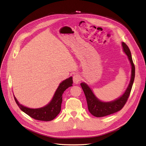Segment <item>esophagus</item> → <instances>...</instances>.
Returning a JSON list of instances; mask_svg holds the SVG:
<instances>
[{
    "mask_svg": "<svg viewBox=\"0 0 146 146\" xmlns=\"http://www.w3.org/2000/svg\"><path fill=\"white\" fill-rule=\"evenodd\" d=\"M80 80H81V78H80V76H79L78 74H76L73 76V81H74V83L77 84L80 82Z\"/></svg>",
    "mask_w": 146,
    "mask_h": 146,
    "instance_id": "34e87169",
    "label": "esophagus"
}]
</instances>
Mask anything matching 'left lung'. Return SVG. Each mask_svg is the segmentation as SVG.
Here are the masks:
<instances>
[{"label":"left lung","mask_w":146,"mask_h":146,"mask_svg":"<svg viewBox=\"0 0 146 146\" xmlns=\"http://www.w3.org/2000/svg\"><path fill=\"white\" fill-rule=\"evenodd\" d=\"M122 46L123 50L128 56V58H129L131 65V76L130 82L124 94L117 99L113 102H102L96 98L86 84L85 83H82L80 84L86 97L88 110H89L90 113L91 114L96 117H103L120 111L123 107V106L125 105L128 99H129L135 79V68L129 47L123 42H122Z\"/></svg>","instance_id":"1"}]
</instances>
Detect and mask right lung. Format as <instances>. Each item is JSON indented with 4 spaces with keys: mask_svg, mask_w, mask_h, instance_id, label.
I'll list each match as a JSON object with an SVG mask.
<instances>
[{
    "mask_svg": "<svg viewBox=\"0 0 146 146\" xmlns=\"http://www.w3.org/2000/svg\"><path fill=\"white\" fill-rule=\"evenodd\" d=\"M72 77L66 79L65 80L61 82L58 88H57L54 98L50 102L42 108L37 109L29 108L19 104L15 96L14 98L19 108L31 117L38 121H50L55 119L60 113L61 103H62V95L67 88L72 86Z\"/></svg>",
    "mask_w": 146,
    "mask_h": 146,
    "instance_id": "right-lung-1",
    "label": "right lung"
}]
</instances>
